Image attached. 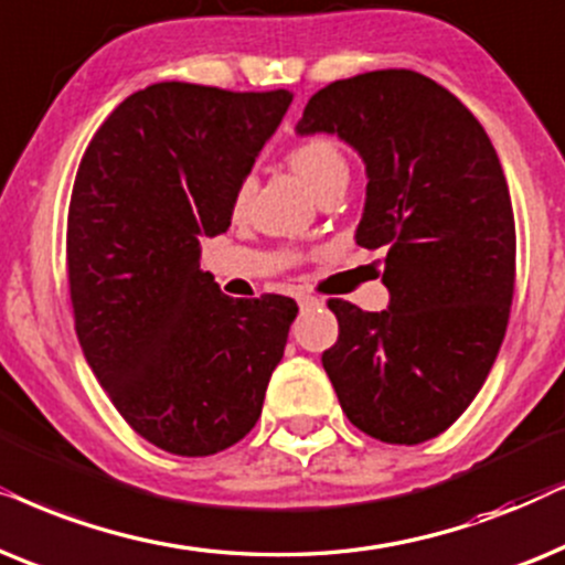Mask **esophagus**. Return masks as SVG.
<instances>
[{
  "mask_svg": "<svg viewBox=\"0 0 565 565\" xmlns=\"http://www.w3.org/2000/svg\"><path fill=\"white\" fill-rule=\"evenodd\" d=\"M297 305H299V310H312V307H320L322 302H320V299L318 297H310V295H299L297 297Z\"/></svg>",
  "mask_w": 565,
  "mask_h": 565,
  "instance_id": "1",
  "label": "esophagus"
}]
</instances>
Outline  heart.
Wrapping results in <instances>:
<instances>
[{
  "label": "heart",
  "mask_w": 565,
  "mask_h": 565,
  "mask_svg": "<svg viewBox=\"0 0 565 565\" xmlns=\"http://www.w3.org/2000/svg\"><path fill=\"white\" fill-rule=\"evenodd\" d=\"M291 170L302 178V183L315 195L328 191L330 185L345 183L349 178V162H345L343 149L328 137H310L291 147L289 152ZM253 193V178H245L237 185L235 193V212H243Z\"/></svg>",
  "instance_id": "b5f03b06"
}]
</instances>
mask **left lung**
I'll list each match as a JSON object with an SVG mask.
<instances>
[{"label": "left lung", "instance_id": "1", "mask_svg": "<svg viewBox=\"0 0 565 565\" xmlns=\"http://www.w3.org/2000/svg\"><path fill=\"white\" fill-rule=\"evenodd\" d=\"M297 134L356 149L366 168L356 245L387 250V310L328 302L338 341L322 366L341 408L387 445L434 439L483 387L507 333L516 232L499 154L449 89L411 70L322 87Z\"/></svg>", "mask_w": 565, "mask_h": 565}]
</instances>
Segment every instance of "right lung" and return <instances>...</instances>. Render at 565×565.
Wrapping results in <instances>:
<instances>
[{
	"instance_id": "right-lung-1",
	"label": "right lung",
	"mask_w": 565,
	"mask_h": 565,
	"mask_svg": "<svg viewBox=\"0 0 565 565\" xmlns=\"http://www.w3.org/2000/svg\"><path fill=\"white\" fill-rule=\"evenodd\" d=\"M291 97L157 82L105 118L74 178L79 345L126 424L170 455H216L250 431L297 318L295 299L227 297L201 270V239L227 232Z\"/></svg>"
}]
</instances>
